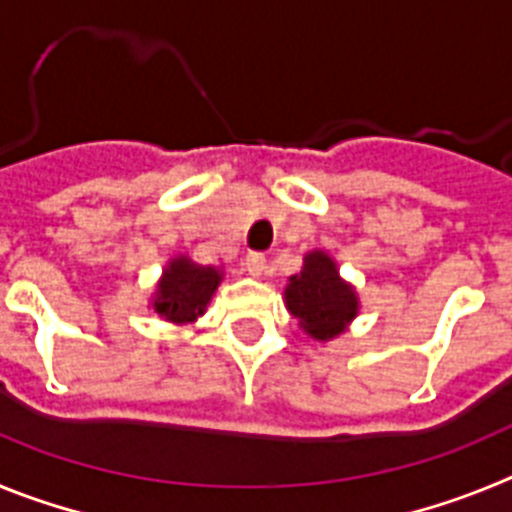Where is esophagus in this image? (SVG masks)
<instances>
[{"label": "esophagus", "instance_id": "esophagus-1", "mask_svg": "<svg viewBox=\"0 0 512 512\" xmlns=\"http://www.w3.org/2000/svg\"><path fill=\"white\" fill-rule=\"evenodd\" d=\"M243 266H246L248 274L259 277V274H264L266 269V256L264 253H248L246 259H243Z\"/></svg>", "mask_w": 512, "mask_h": 512}]
</instances>
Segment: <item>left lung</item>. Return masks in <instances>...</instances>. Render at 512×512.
Wrapping results in <instances>:
<instances>
[{
	"instance_id": "1",
	"label": "left lung",
	"mask_w": 512,
	"mask_h": 512,
	"mask_svg": "<svg viewBox=\"0 0 512 512\" xmlns=\"http://www.w3.org/2000/svg\"><path fill=\"white\" fill-rule=\"evenodd\" d=\"M284 295L289 312L318 341L343 333L346 323H351L359 310L354 289L338 277L336 264L323 251L307 253L305 266L300 274L289 277Z\"/></svg>"
}]
</instances>
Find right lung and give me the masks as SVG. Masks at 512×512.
<instances>
[{
    "label": "right lung",
    "mask_w": 512,
    "mask_h": 512,
    "mask_svg": "<svg viewBox=\"0 0 512 512\" xmlns=\"http://www.w3.org/2000/svg\"><path fill=\"white\" fill-rule=\"evenodd\" d=\"M220 279V271L212 266L194 264L184 256L174 259L158 284L153 310L171 323H189L205 312Z\"/></svg>",
    "instance_id": "1"
}]
</instances>
